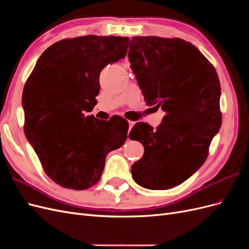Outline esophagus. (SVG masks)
I'll return each instance as SVG.
<instances>
[{"label": "esophagus", "instance_id": "obj_1", "mask_svg": "<svg viewBox=\"0 0 249 249\" xmlns=\"http://www.w3.org/2000/svg\"><path fill=\"white\" fill-rule=\"evenodd\" d=\"M134 124H135V122H131V120H130V122H129V132L132 130V127L134 126Z\"/></svg>", "mask_w": 249, "mask_h": 249}]
</instances>
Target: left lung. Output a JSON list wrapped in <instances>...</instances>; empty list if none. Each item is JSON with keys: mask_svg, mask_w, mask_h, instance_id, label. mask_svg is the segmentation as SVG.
Returning a JSON list of instances; mask_svg holds the SVG:
<instances>
[{"mask_svg": "<svg viewBox=\"0 0 249 249\" xmlns=\"http://www.w3.org/2000/svg\"><path fill=\"white\" fill-rule=\"evenodd\" d=\"M127 57L148 106L165 112L156 130L133 126L129 137L142 143L144 154L132 177L146 189H170L207 159L221 126L220 82L198 49L180 38L134 36Z\"/></svg>", "mask_w": 249, "mask_h": 249, "instance_id": "left-lung-1", "label": "left lung"}]
</instances>
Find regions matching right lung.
<instances>
[{"label": "right lung", "mask_w": 249, "mask_h": 249, "mask_svg": "<svg viewBox=\"0 0 249 249\" xmlns=\"http://www.w3.org/2000/svg\"><path fill=\"white\" fill-rule=\"evenodd\" d=\"M127 37L87 35L55 42L42 53L28 78L21 104L25 134L51 179L84 190L99 182L107 155L122 146L129 124L84 113L93 109L100 73L124 59Z\"/></svg>", "instance_id": "1"}]
</instances>
